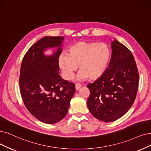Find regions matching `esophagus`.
<instances>
[{
    "label": "esophagus",
    "mask_w": 151,
    "mask_h": 151,
    "mask_svg": "<svg viewBox=\"0 0 151 151\" xmlns=\"http://www.w3.org/2000/svg\"><path fill=\"white\" fill-rule=\"evenodd\" d=\"M81 87V85L80 84H76V85H75V89H76V91L79 90L80 88Z\"/></svg>",
    "instance_id": "obj_1"
}]
</instances>
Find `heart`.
Masks as SVG:
<instances>
[{
  "label": "heart",
  "instance_id": "heart-1",
  "mask_svg": "<svg viewBox=\"0 0 151 151\" xmlns=\"http://www.w3.org/2000/svg\"><path fill=\"white\" fill-rule=\"evenodd\" d=\"M111 57L109 47L104 43L78 42L60 55L58 63L63 78L70 80L79 66L78 80H97L106 70Z\"/></svg>",
  "mask_w": 151,
  "mask_h": 151
}]
</instances>
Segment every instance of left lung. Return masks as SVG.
Returning <instances> with one entry per match:
<instances>
[{
  "label": "left lung",
  "instance_id": "obj_1",
  "mask_svg": "<svg viewBox=\"0 0 151 151\" xmlns=\"http://www.w3.org/2000/svg\"><path fill=\"white\" fill-rule=\"evenodd\" d=\"M111 61L103 75L88 84L87 106L92 115L103 122L120 118L132 106L136 97L139 73L130 50L116 40L111 43Z\"/></svg>",
  "mask_w": 151,
  "mask_h": 151
}]
</instances>
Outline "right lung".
Masks as SVG:
<instances>
[{"label":"right lung","instance_id":"1","mask_svg":"<svg viewBox=\"0 0 151 151\" xmlns=\"http://www.w3.org/2000/svg\"><path fill=\"white\" fill-rule=\"evenodd\" d=\"M63 40V37H43L28 50L20 68L19 85L25 107L47 124H55L65 118L75 93L74 83L59 74L58 60ZM52 47L57 50L50 55L44 53Z\"/></svg>","mask_w":151,"mask_h":151}]
</instances>
